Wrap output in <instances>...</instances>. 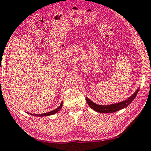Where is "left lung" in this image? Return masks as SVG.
Segmentation results:
<instances>
[{"label": "left lung", "instance_id": "obj_1", "mask_svg": "<svg viewBox=\"0 0 151 151\" xmlns=\"http://www.w3.org/2000/svg\"><path fill=\"white\" fill-rule=\"evenodd\" d=\"M139 89V88H138L137 90L134 92L133 94L131 96L130 98H128L127 100H125L122 102L118 103H114V104H111V105H97L96 103H93L91 100L86 97V101H87L88 105H89V107L91 109H93V110L96 111L97 112H101V113H113L115 111H117L120 109L125 108L128 106V105H130L132 103L133 100L134 99V98L136 97L137 94Z\"/></svg>", "mask_w": 151, "mask_h": 151}]
</instances>
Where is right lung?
Instances as JSON below:
<instances>
[{
	"label": "right lung",
	"instance_id": "obj_1",
	"mask_svg": "<svg viewBox=\"0 0 151 151\" xmlns=\"http://www.w3.org/2000/svg\"><path fill=\"white\" fill-rule=\"evenodd\" d=\"M62 103H61V105L59 106L58 108L54 109V110H52L51 111H49V112H46V113H44V114H30L31 115H33V116H50V115H52V114H55V113L58 112V111H60V109L62 108Z\"/></svg>",
	"mask_w": 151,
	"mask_h": 151
}]
</instances>
